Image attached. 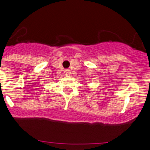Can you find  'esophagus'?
<instances>
[{
  "label": "esophagus",
  "instance_id": "34e87169",
  "mask_svg": "<svg viewBox=\"0 0 150 150\" xmlns=\"http://www.w3.org/2000/svg\"><path fill=\"white\" fill-rule=\"evenodd\" d=\"M65 74L66 75H70V74H71V71H70L69 69H66V70H65Z\"/></svg>",
  "mask_w": 150,
  "mask_h": 150
}]
</instances>
